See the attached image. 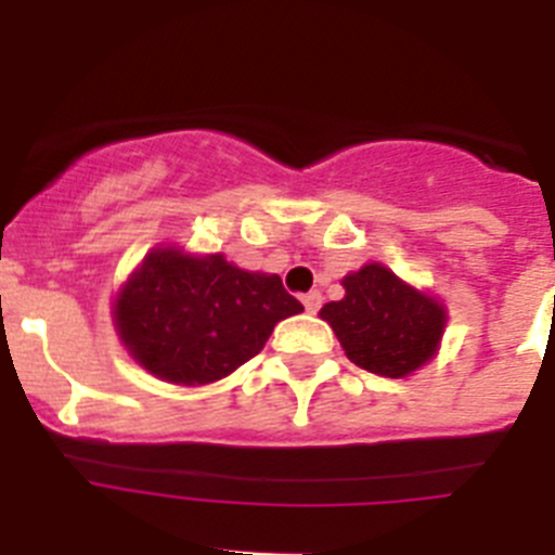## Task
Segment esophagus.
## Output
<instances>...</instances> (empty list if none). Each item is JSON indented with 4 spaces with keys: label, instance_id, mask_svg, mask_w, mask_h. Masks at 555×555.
<instances>
[{
    "label": "esophagus",
    "instance_id": "1",
    "mask_svg": "<svg viewBox=\"0 0 555 555\" xmlns=\"http://www.w3.org/2000/svg\"><path fill=\"white\" fill-rule=\"evenodd\" d=\"M302 306H306L308 313H317L322 308V294L320 292H308L306 297H302Z\"/></svg>",
    "mask_w": 555,
    "mask_h": 555
}]
</instances>
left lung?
<instances>
[{
  "instance_id": "8db88e82",
  "label": "left lung",
  "mask_w": 555,
  "mask_h": 555,
  "mask_svg": "<svg viewBox=\"0 0 555 555\" xmlns=\"http://www.w3.org/2000/svg\"><path fill=\"white\" fill-rule=\"evenodd\" d=\"M345 297L322 308L352 364L384 377L420 370L436 352L444 308L405 286L380 263L347 274Z\"/></svg>"
}]
</instances>
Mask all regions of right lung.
<instances>
[{
    "label": "right lung",
    "mask_w": 555,
    "mask_h": 555,
    "mask_svg": "<svg viewBox=\"0 0 555 555\" xmlns=\"http://www.w3.org/2000/svg\"><path fill=\"white\" fill-rule=\"evenodd\" d=\"M278 274L152 249L116 300V331L132 358L160 380H219L263 350L274 325L300 313Z\"/></svg>",
    "instance_id": "1"
}]
</instances>
